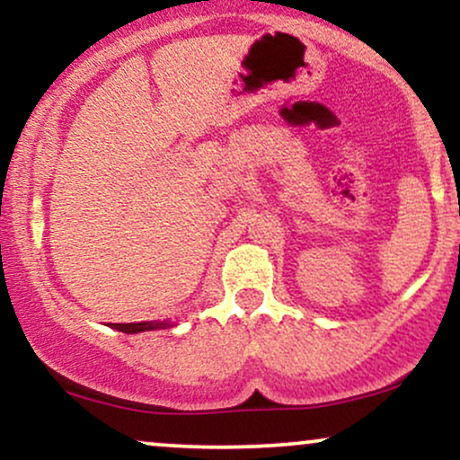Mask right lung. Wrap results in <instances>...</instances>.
<instances>
[{"mask_svg":"<svg viewBox=\"0 0 460 460\" xmlns=\"http://www.w3.org/2000/svg\"><path fill=\"white\" fill-rule=\"evenodd\" d=\"M168 322H129V324H114L112 329L123 332H142V331H155L166 329Z\"/></svg>","mask_w":460,"mask_h":460,"instance_id":"add662e5","label":"right lung"}]
</instances>
